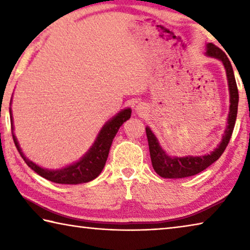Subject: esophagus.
I'll return each instance as SVG.
<instances>
[{"mask_svg": "<svg viewBox=\"0 0 250 250\" xmlns=\"http://www.w3.org/2000/svg\"><path fill=\"white\" fill-rule=\"evenodd\" d=\"M146 104H139L137 105V107H135V112H137L138 115H143V113L146 112Z\"/></svg>", "mask_w": 250, "mask_h": 250, "instance_id": "1", "label": "esophagus"}]
</instances>
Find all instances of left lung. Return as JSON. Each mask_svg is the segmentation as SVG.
<instances>
[{
    "label": "left lung",
    "instance_id": "8db88e82",
    "mask_svg": "<svg viewBox=\"0 0 250 250\" xmlns=\"http://www.w3.org/2000/svg\"><path fill=\"white\" fill-rule=\"evenodd\" d=\"M207 50L206 55L209 57H214L219 59L223 62L224 67L226 69L228 88H229V113H228L227 126L225 132H224L223 139L218 146L214 151H211L209 154L201 155V156H183V158H177V156H170L167 154L161 146L154 133L152 132L149 126L146 128L147 143H149L150 156L153 166L154 171L158 173L161 177L166 179H182V177H188L195 175L197 173L204 171L208 167L210 164H213L215 161H217L223 152L225 151L228 142L230 140V137L234 131L237 110H238V88L235 80L234 70H232L229 58L227 57L225 52L217 47L213 43H208L206 45Z\"/></svg>",
    "mask_w": 250,
    "mask_h": 250
}]
</instances>
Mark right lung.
<instances>
[{
  "instance_id": "right-lung-1",
  "label": "right lung",
  "mask_w": 250,
  "mask_h": 250,
  "mask_svg": "<svg viewBox=\"0 0 250 250\" xmlns=\"http://www.w3.org/2000/svg\"><path fill=\"white\" fill-rule=\"evenodd\" d=\"M10 117H11V128H12V135H13V140L15 143L16 149H18L19 153L22 156L25 163L35 171L37 174L41 175L44 179L52 181L54 183L58 184H80V183H87L90 182L98 176L103 168L104 167L105 161L108 159L109 150L111 146V143L115 135L117 134L118 130L122 125L125 121H126L131 117V109H125L118 113L117 116L112 118L105 124L103 129L97 137L96 141L89 151L84 154L78 162H76L71 166L66 167L61 170H47V168H43L35 163L28 160L26 156L23 154L22 150H21L20 145L18 142V139L14 135V126H13V119H12V112L10 110Z\"/></svg>"
}]
</instances>
